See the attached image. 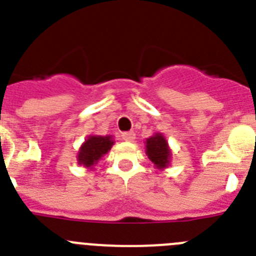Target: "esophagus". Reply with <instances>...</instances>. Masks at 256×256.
<instances>
[{
    "label": "esophagus",
    "instance_id": "1",
    "mask_svg": "<svg viewBox=\"0 0 256 256\" xmlns=\"http://www.w3.org/2000/svg\"><path fill=\"white\" fill-rule=\"evenodd\" d=\"M134 132H132V130H130V132H123L122 133V138L124 140V141H133V140L136 138L134 137Z\"/></svg>",
    "mask_w": 256,
    "mask_h": 256
}]
</instances>
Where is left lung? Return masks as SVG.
Returning <instances> with one entry per match:
<instances>
[{"label":"left lung","instance_id":"1","mask_svg":"<svg viewBox=\"0 0 256 256\" xmlns=\"http://www.w3.org/2000/svg\"><path fill=\"white\" fill-rule=\"evenodd\" d=\"M146 155L158 168H165L169 164L170 150L162 134H155L146 140Z\"/></svg>","mask_w":256,"mask_h":256}]
</instances>
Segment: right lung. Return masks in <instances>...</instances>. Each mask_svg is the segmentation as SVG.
<instances>
[{
  "instance_id": "obj_1",
  "label": "right lung",
  "mask_w": 256,
  "mask_h": 256,
  "mask_svg": "<svg viewBox=\"0 0 256 256\" xmlns=\"http://www.w3.org/2000/svg\"><path fill=\"white\" fill-rule=\"evenodd\" d=\"M112 144L110 136L108 137H101V136H91L87 141L83 144L80 151L78 154L79 164H83L84 166H92L97 164V162L112 148Z\"/></svg>"
}]
</instances>
